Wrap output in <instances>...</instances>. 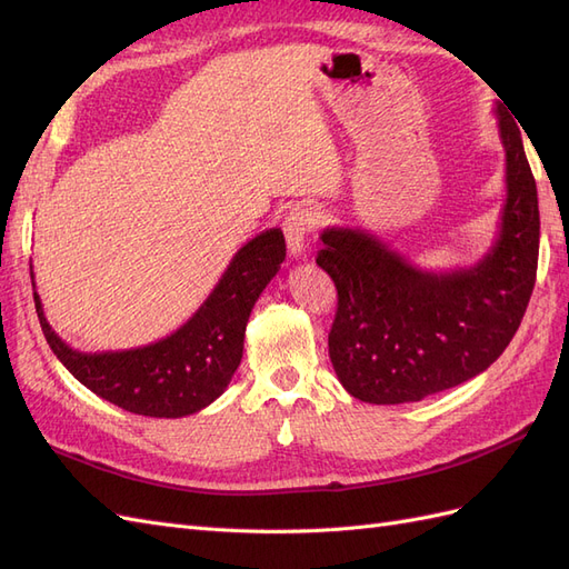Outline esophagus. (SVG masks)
Returning a JSON list of instances; mask_svg holds the SVG:
<instances>
[{"mask_svg": "<svg viewBox=\"0 0 569 569\" xmlns=\"http://www.w3.org/2000/svg\"><path fill=\"white\" fill-rule=\"evenodd\" d=\"M313 226H316V213L311 209H295L282 220L289 256L299 258L306 253V239H308V232L313 230Z\"/></svg>", "mask_w": 569, "mask_h": 569, "instance_id": "34e87169", "label": "esophagus"}]
</instances>
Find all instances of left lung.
<instances>
[{
	"instance_id": "obj_1",
	"label": "left lung",
	"mask_w": 569,
	"mask_h": 569,
	"mask_svg": "<svg viewBox=\"0 0 569 569\" xmlns=\"http://www.w3.org/2000/svg\"><path fill=\"white\" fill-rule=\"evenodd\" d=\"M506 203L493 247L470 268L422 270L360 228L322 230L316 263L337 287L330 360L377 406L422 401L485 372L518 332L537 280L539 197L522 134L496 104Z\"/></svg>"
}]
</instances>
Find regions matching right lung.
<instances>
[{
    "label": "right lung",
    "mask_w": 569,
    "mask_h": 569,
    "mask_svg": "<svg viewBox=\"0 0 569 569\" xmlns=\"http://www.w3.org/2000/svg\"><path fill=\"white\" fill-rule=\"evenodd\" d=\"M287 247L270 228L239 249L197 313L173 335L123 351H78L51 330L32 282L47 343L80 385L101 399L149 418H184L211 406L242 363L251 308L278 274ZM36 280V274L30 272Z\"/></svg>",
    "instance_id": "right-lung-1"
}]
</instances>
